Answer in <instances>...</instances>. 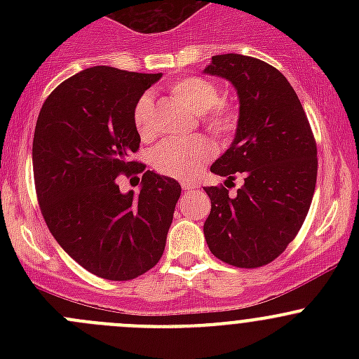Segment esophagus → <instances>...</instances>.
Here are the masks:
<instances>
[{
	"instance_id": "34e87169",
	"label": "esophagus",
	"mask_w": 359,
	"mask_h": 359,
	"mask_svg": "<svg viewBox=\"0 0 359 359\" xmlns=\"http://www.w3.org/2000/svg\"><path fill=\"white\" fill-rule=\"evenodd\" d=\"M180 186H182V189H184V191H193L194 187H196V184H194V182H189V180H184V182L180 184Z\"/></svg>"
}]
</instances>
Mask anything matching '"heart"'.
Listing matches in <instances>:
<instances>
[{
    "mask_svg": "<svg viewBox=\"0 0 359 359\" xmlns=\"http://www.w3.org/2000/svg\"><path fill=\"white\" fill-rule=\"evenodd\" d=\"M170 93L186 109L198 112V121L215 139L226 140L238 126V109L233 102L220 99V92L213 81L203 76H184L168 86ZM154 100L149 93L137 99L132 111L133 126L142 140L154 137ZM215 156V146L210 139L196 135L193 139L165 140L151 151V165L156 172L173 179H191L200 172L206 161Z\"/></svg>",
    "mask_w": 359,
    "mask_h": 359,
    "instance_id": "obj_1",
    "label": "heart"
}]
</instances>
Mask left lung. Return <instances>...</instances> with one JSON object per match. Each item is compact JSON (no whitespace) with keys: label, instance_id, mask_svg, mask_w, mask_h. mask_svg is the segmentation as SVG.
<instances>
[{"label":"left lung","instance_id":"8db88e82","mask_svg":"<svg viewBox=\"0 0 359 359\" xmlns=\"http://www.w3.org/2000/svg\"><path fill=\"white\" fill-rule=\"evenodd\" d=\"M208 74L229 79L240 97L234 142L212 165L227 177L243 175L229 194L205 187L212 210L205 220L206 245L222 262L255 269L273 262L295 240L313 201L318 149L306 111L288 79L255 57H212Z\"/></svg>","mask_w":359,"mask_h":359}]
</instances>
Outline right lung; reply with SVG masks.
Masks as SVG:
<instances>
[{"mask_svg": "<svg viewBox=\"0 0 359 359\" xmlns=\"http://www.w3.org/2000/svg\"><path fill=\"white\" fill-rule=\"evenodd\" d=\"M161 74L97 66L60 83L43 104L32 140L34 186L50 233L88 273L128 281L161 259L180 184L132 159L137 99ZM144 172L141 193L119 175Z\"/></svg>", "mask_w": 359, "mask_h": 359, "instance_id": "right-lung-1", "label": "right lung"}]
</instances>
